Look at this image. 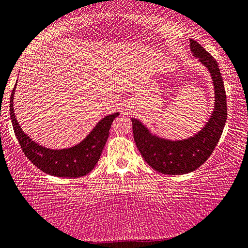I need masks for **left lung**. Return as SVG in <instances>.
I'll return each mask as SVG.
<instances>
[{"mask_svg":"<svg viewBox=\"0 0 248 248\" xmlns=\"http://www.w3.org/2000/svg\"><path fill=\"white\" fill-rule=\"evenodd\" d=\"M190 48L209 70L214 85V109L202 130L187 139L172 141L152 135L141 121L131 119L137 148L145 162L162 174H186L201 167L213 152L226 123V93L217 62L194 39H190Z\"/></svg>","mask_w":248,"mask_h":248,"instance_id":"left-lung-1","label":"left lung"}]
</instances>
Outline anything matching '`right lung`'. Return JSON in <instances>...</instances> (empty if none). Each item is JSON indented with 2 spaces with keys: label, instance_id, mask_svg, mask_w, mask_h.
I'll list each match as a JSON object with an SVG mask.
<instances>
[{
  "label": "right lung",
  "instance_id": "1",
  "mask_svg": "<svg viewBox=\"0 0 248 248\" xmlns=\"http://www.w3.org/2000/svg\"><path fill=\"white\" fill-rule=\"evenodd\" d=\"M14 92L15 87L11 95L10 115L15 136L26 158L39 170L49 175L60 178H79L88 174L100 159L101 152L109 137L110 127L115 118L119 116V112L103 118L93 131L75 147L53 150L34 142L23 132L14 113Z\"/></svg>",
  "mask_w": 248,
  "mask_h": 248
}]
</instances>
